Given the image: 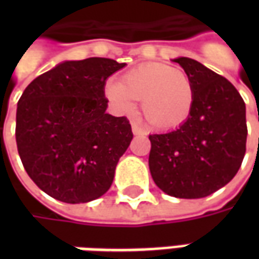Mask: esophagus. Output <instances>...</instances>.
Instances as JSON below:
<instances>
[{"instance_id": "obj_1", "label": "esophagus", "mask_w": 259, "mask_h": 259, "mask_svg": "<svg viewBox=\"0 0 259 259\" xmlns=\"http://www.w3.org/2000/svg\"><path fill=\"white\" fill-rule=\"evenodd\" d=\"M132 130H133V135L136 136L146 135V130H144V127H141L140 124L136 123V122H132Z\"/></svg>"}]
</instances>
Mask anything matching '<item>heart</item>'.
I'll use <instances>...</instances> for the list:
<instances>
[{
	"label": "heart",
	"instance_id": "obj_1",
	"mask_svg": "<svg viewBox=\"0 0 259 259\" xmlns=\"http://www.w3.org/2000/svg\"><path fill=\"white\" fill-rule=\"evenodd\" d=\"M109 101L122 112L133 111L136 101L148 123L159 130L179 127L190 118L194 89L183 70L165 64H146L124 74L122 84L109 81L105 87Z\"/></svg>",
	"mask_w": 259,
	"mask_h": 259
}]
</instances>
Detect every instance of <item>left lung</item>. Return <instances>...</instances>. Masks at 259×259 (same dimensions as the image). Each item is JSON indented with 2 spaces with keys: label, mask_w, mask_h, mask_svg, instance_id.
Wrapping results in <instances>:
<instances>
[{
  "label": "left lung",
  "mask_w": 259,
  "mask_h": 259,
  "mask_svg": "<svg viewBox=\"0 0 259 259\" xmlns=\"http://www.w3.org/2000/svg\"><path fill=\"white\" fill-rule=\"evenodd\" d=\"M174 62L194 89L190 118L179 129L150 135L148 166L155 185L178 198H202L228 185L245 154V104L228 79L191 58Z\"/></svg>",
  "instance_id": "8db88e82"
}]
</instances>
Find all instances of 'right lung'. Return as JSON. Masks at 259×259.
I'll return each mask as SVG.
<instances>
[{"label": "right lung", "mask_w": 259, "mask_h": 259, "mask_svg": "<svg viewBox=\"0 0 259 259\" xmlns=\"http://www.w3.org/2000/svg\"><path fill=\"white\" fill-rule=\"evenodd\" d=\"M126 64L65 61L23 91L16 146L30 179L55 200L79 204L105 194L133 139L126 116L107 113L105 81Z\"/></svg>", "instance_id": "obj_1"}]
</instances>
